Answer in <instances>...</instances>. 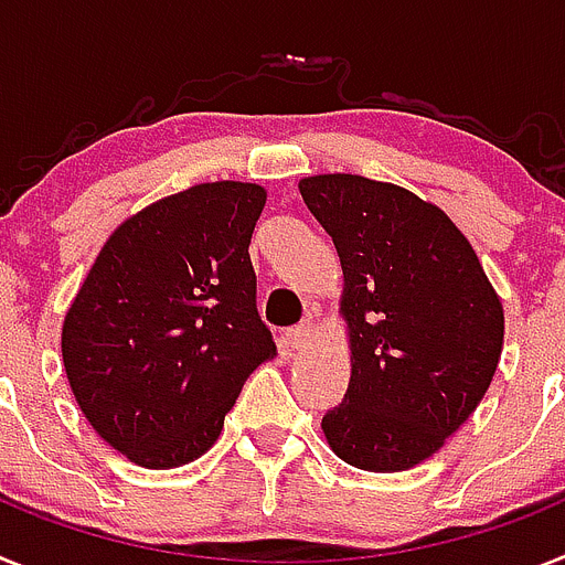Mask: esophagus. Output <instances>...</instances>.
I'll return each instance as SVG.
<instances>
[{"instance_id":"1","label":"esophagus","mask_w":565,"mask_h":565,"mask_svg":"<svg viewBox=\"0 0 565 565\" xmlns=\"http://www.w3.org/2000/svg\"><path fill=\"white\" fill-rule=\"evenodd\" d=\"M311 334H315V326H311V322H300V326L288 329L286 340H288V345H291V349L302 351V349H308V345H311Z\"/></svg>"}]
</instances>
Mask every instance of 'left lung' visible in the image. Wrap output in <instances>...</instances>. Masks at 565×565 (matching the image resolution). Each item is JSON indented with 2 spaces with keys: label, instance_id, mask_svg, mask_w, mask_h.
I'll use <instances>...</instances> for the list:
<instances>
[{
  "label": "left lung",
  "instance_id": "left-lung-1",
  "mask_svg": "<svg viewBox=\"0 0 565 565\" xmlns=\"http://www.w3.org/2000/svg\"><path fill=\"white\" fill-rule=\"evenodd\" d=\"M342 265L351 380L322 417L334 455L406 471L469 420L503 351V306L469 239L437 205L356 173L300 180Z\"/></svg>",
  "mask_w": 565,
  "mask_h": 565
}]
</instances>
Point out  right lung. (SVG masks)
<instances>
[{"label":"right lung","mask_w":565,"mask_h":565,"mask_svg":"<svg viewBox=\"0 0 565 565\" xmlns=\"http://www.w3.org/2000/svg\"><path fill=\"white\" fill-rule=\"evenodd\" d=\"M254 182H202L125 220L62 326L67 383L94 431L145 469L205 455L259 363Z\"/></svg>","instance_id":"1"}]
</instances>
